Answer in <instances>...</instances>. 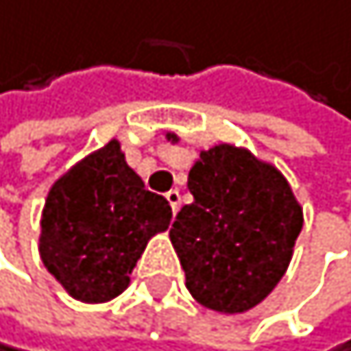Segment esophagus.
Returning a JSON list of instances; mask_svg holds the SVG:
<instances>
[{"label":"esophagus","instance_id":"esophagus-1","mask_svg":"<svg viewBox=\"0 0 351 351\" xmlns=\"http://www.w3.org/2000/svg\"><path fill=\"white\" fill-rule=\"evenodd\" d=\"M165 199H168L172 212H174V215H177V212H179V206H181V192H179V190H170V192H165Z\"/></svg>","mask_w":351,"mask_h":351}]
</instances>
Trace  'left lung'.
Segmentation results:
<instances>
[{"label":"left lung","mask_w":351,"mask_h":351,"mask_svg":"<svg viewBox=\"0 0 351 351\" xmlns=\"http://www.w3.org/2000/svg\"><path fill=\"white\" fill-rule=\"evenodd\" d=\"M165 139L179 143L174 132ZM188 190L194 201L170 230L186 287L219 314L252 310L287 272L303 228L301 203L276 165L234 143L201 150Z\"/></svg>","instance_id":"8db88e82"}]
</instances>
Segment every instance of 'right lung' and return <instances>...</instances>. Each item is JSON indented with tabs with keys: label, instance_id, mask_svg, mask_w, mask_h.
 I'll return each instance as SVG.
<instances>
[{
	"label": "right lung",
	"instance_id": "obj_1",
	"mask_svg": "<svg viewBox=\"0 0 351 351\" xmlns=\"http://www.w3.org/2000/svg\"><path fill=\"white\" fill-rule=\"evenodd\" d=\"M170 219V203L145 190L119 139H110L50 186L39 256L73 298L108 303L130 285L148 241L168 230Z\"/></svg>",
	"mask_w": 351,
	"mask_h": 351
}]
</instances>
